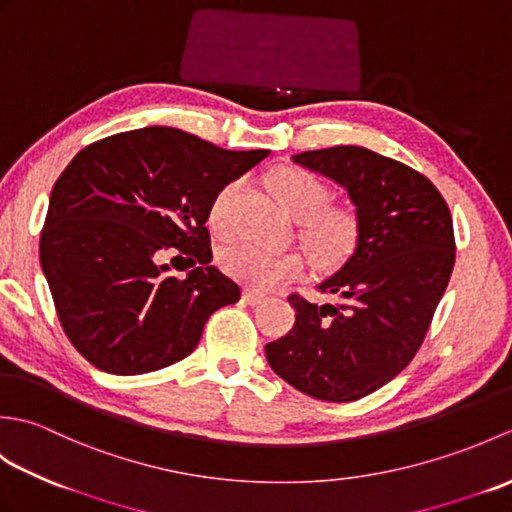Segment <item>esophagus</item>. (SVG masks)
<instances>
[{
  "label": "esophagus",
  "instance_id": "34e87169",
  "mask_svg": "<svg viewBox=\"0 0 512 512\" xmlns=\"http://www.w3.org/2000/svg\"><path fill=\"white\" fill-rule=\"evenodd\" d=\"M244 301L250 303V306H257V303L266 301V295H262V292H255V290H246L244 292Z\"/></svg>",
  "mask_w": 512,
  "mask_h": 512
}]
</instances>
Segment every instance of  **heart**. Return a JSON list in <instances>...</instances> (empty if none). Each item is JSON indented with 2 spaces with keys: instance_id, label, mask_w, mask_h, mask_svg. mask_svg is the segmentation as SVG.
<instances>
[{
  "instance_id": "heart-1",
  "label": "heart",
  "mask_w": 512,
  "mask_h": 512,
  "mask_svg": "<svg viewBox=\"0 0 512 512\" xmlns=\"http://www.w3.org/2000/svg\"><path fill=\"white\" fill-rule=\"evenodd\" d=\"M268 189L290 217L299 220V237L308 255L321 266H339L350 257L361 222L347 206H328L330 189L321 178L297 167H281L268 176ZM239 182H228L213 195L209 222L217 233H226L233 222ZM222 268L242 284L270 290L301 275L303 259L295 250H270L253 242H235L220 255Z\"/></svg>"
}]
</instances>
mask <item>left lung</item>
Segmentation results:
<instances>
[{"label": "left lung", "mask_w": 512, "mask_h": 512, "mask_svg": "<svg viewBox=\"0 0 512 512\" xmlns=\"http://www.w3.org/2000/svg\"><path fill=\"white\" fill-rule=\"evenodd\" d=\"M292 160L347 189L361 237L319 284L334 303L288 297L297 321L266 345V358L303 394L352 402L387 385L420 350L453 273L451 211L429 178L365 147L303 151Z\"/></svg>", "instance_id": "left-lung-1"}]
</instances>
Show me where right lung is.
<instances>
[{
	"label": "right lung",
	"mask_w": 512,
	"mask_h": 512,
	"mask_svg": "<svg viewBox=\"0 0 512 512\" xmlns=\"http://www.w3.org/2000/svg\"><path fill=\"white\" fill-rule=\"evenodd\" d=\"M268 154L143 127L70 160L50 193L39 257L61 328L85 361L136 376L195 350L206 319L242 292L211 266V200ZM165 249L188 257L187 278L157 264Z\"/></svg>",
	"instance_id": "right-lung-1"
}]
</instances>
